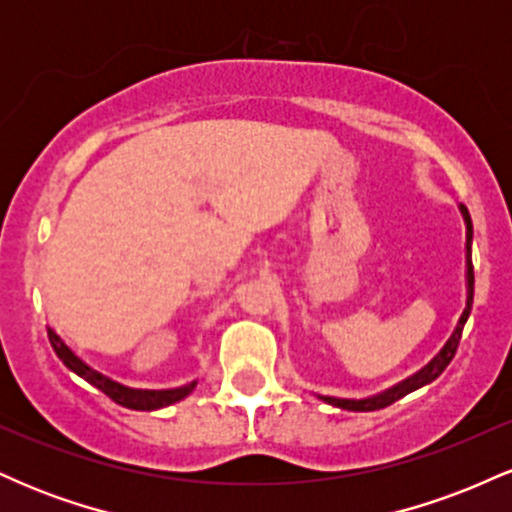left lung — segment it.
I'll return each instance as SVG.
<instances>
[{
    "label": "left lung",
    "instance_id": "obj_1",
    "mask_svg": "<svg viewBox=\"0 0 512 512\" xmlns=\"http://www.w3.org/2000/svg\"><path fill=\"white\" fill-rule=\"evenodd\" d=\"M460 211H462V219H464V226H467V243H464V250H467V305H464L460 320H457V327L452 330L450 339L443 344V349L438 351L436 356L431 358V361L426 363L424 368L419 370V373H414L411 378L402 380V383L390 387V390L380 392V395H373V397H366V399H342V397H325V395H317L322 399V402L332 404V407H339V409H346V411H375V409H385L390 407L392 402H397V399H402L404 395H409V392L419 390V387H424L428 383H433V380L438 378L440 373H443L445 368H448V363L452 361V356H455L457 351V344H460V337H462V330H464V322H467L469 313H472V301H474V267H472V219H469V211L464 204H460Z\"/></svg>",
    "mask_w": 512,
    "mask_h": 512
}]
</instances>
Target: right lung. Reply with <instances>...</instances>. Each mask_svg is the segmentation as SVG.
I'll return each mask as SVG.
<instances>
[{
  "mask_svg": "<svg viewBox=\"0 0 512 512\" xmlns=\"http://www.w3.org/2000/svg\"><path fill=\"white\" fill-rule=\"evenodd\" d=\"M48 337H50L52 349H55V354L60 356V361L64 363V366L72 370V373L79 375V378H84L86 383H91L93 387H98V390L105 392V395L113 399V402L122 404V407H127V409L154 411V409L170 407V404L180 402V399H185L187 395H190L197 385V383H190V385H182V387H173V390H137V387H127V385L117 383V380H113V378H108V375L101 373V370L88 366L84 358L76 356L74 351L64 344V339L60 337V334H57L55 330H50V327H48Z\"/></svg>",
  "mask_w": 512,
  "mask_h": 512,
  "instance_id": "add662e5",
  "label": "right lung"
}]
</instances>
